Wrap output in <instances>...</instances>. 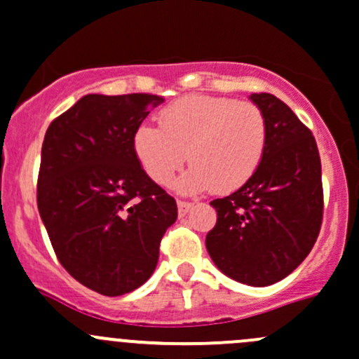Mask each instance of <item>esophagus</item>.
<instances>
[{"label":"esophagus","instance_id":"34e87169","mask_svg":"<svg viewBox=\"0 0 359 359\" xmlns=\"http://www.w3.org/2000/svg\"><path fill=\"white\" fill-rule=\"evenodd\" d=\"M177 207H179V216L184 217L187 212H189V209H191V207H193V203H191V202H182V200H179V202H177Z\"/></svg>","mask_w":359,"mask_h":359}]
</instances>
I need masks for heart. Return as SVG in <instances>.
<instances>
[{"label":"heart","mask_w":359,"mask_h":359,"mask_svg":"<svg viewBox=\"0 0 359 359\" xmlns=\"http://www.w3.org/2000/svg\"><path fill=\"white\" fill-rule=\"evenodd\" d=\"M161 127L134 129L133 149L143 170L168 186L187 159L191 168L177 180L182 193L212 187L232 193L255 175L267 145V122L253 102L214 95H187L164 108Z\"/></svg>","instance_id":"obj_1"}]
</instances>
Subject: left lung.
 Returning <instances> with one entry per match:
<instances>
[{
  "label": "left lung",
  "mask_w": 359,
  "mask_h": 359,
  "mask_svg": "<svg viewBox=\"0 0 359 359\" xmlns=\"http://www.w3.org/2000/svg\"><path fill=\"white\" fill-rule=\"evenodd\" d=\"M266 115L267 145L255 175L210 202L216 226L205 246L217 269L239 283L267 287L310 253L323 223V180L316 138L285 102L251 93Z\"/></svg>",
  "instance_id": "left-lung-1"
}]
</instances>
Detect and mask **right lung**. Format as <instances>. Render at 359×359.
Instances as JSON below:
<instances>
[{"label": "right lung", "instance_id": "add662e5", "mask_svg": "<svg viewBox=\"0 0 359 359\" xmlns=\"http://www.w3.org/2000/svg\"><path fill=\"white\" fill-rule=\"evenodd\" d=\"M164 102L149 93H88L53 120L40 159L36 203L60 264L102 296L152 276L177 203L142 168L134 129Z\"/></svg>", "mask_w": 359, "mask_h": 359}]
</instances>
